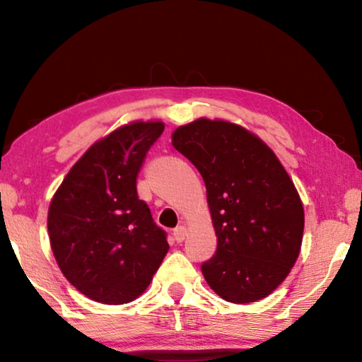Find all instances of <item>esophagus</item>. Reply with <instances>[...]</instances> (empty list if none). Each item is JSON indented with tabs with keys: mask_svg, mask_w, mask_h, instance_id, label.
Wrapping results in <instances>:
<instances>
[{
	"mask_svg": "<svg viewBox=\"0 0 362 362\" xmlns=\"http://www.w3.org/2000/svg\"><path fill=\"white\" fill-rule=\"evenodd\" d=\"M187 228H183V226H179V228H175L174 229V239L177 240V242H183L185 240V237H187Z\"/></svg>",
	"mask_w": 362,
	"mask_h": 362,
	"instance_id": "esophagus-1",
	"label": "esophagus"
}]
</instances>
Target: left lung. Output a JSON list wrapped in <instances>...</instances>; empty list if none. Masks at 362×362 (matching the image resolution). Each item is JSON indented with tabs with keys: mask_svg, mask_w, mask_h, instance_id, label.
<instances>
[{
	"mask_svg": "<svg viewBox=\"0 0 362 362\" xmlns=\"http://www.w3.org/2000/svg\"><path fill=\"white\" fill-rule=\"evenodd\" d=\"M172 144L202 174L218 249L202 265L216 294L234 304L267 298L298 260L304 208L276 154L257 134L226 120H198Z\"/></svg>",
	"mask_w": 362,
	"mask_h": 362,
	"instance_id": "left-lung-1",
	"label": "left lung"
}]
</instances>
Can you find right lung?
<instances>
[{"instance_id": "obj_1", "label": "right lung", "mask_w": 362, "mask_h": 362, "mask_svg": "<svg viewBox=\"0 0 362 362\" xmlns=\"http://www.w3.org/2000/svg\"><path fill=\"white\" fill-rule=\"evenodd\" d=\"M163 122H132L95 141L71 167L48 208V235L64 278L86 298L127 304L144 293L169 244L136 177Z\"/></svg>"}]
</instances>
